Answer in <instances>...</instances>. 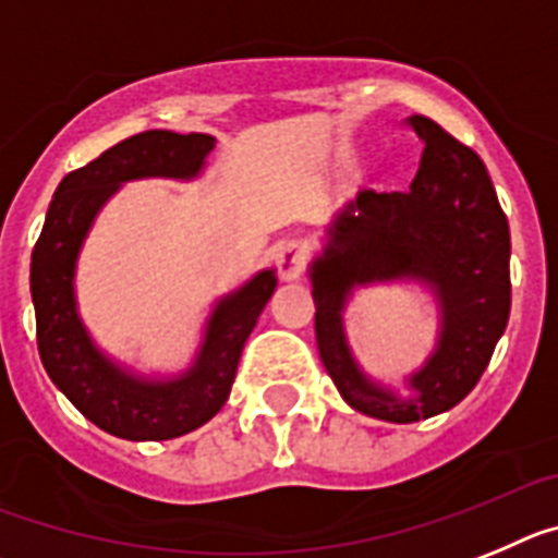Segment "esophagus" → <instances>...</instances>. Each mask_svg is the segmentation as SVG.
Segmentation results:
<instances>
[{"mask_svg":"<svg viewBox=\"0 0 558 558\" xmlns=\"http://www.w3.org/2000/svg\"><path fill=\"white\" fill-rule=\"evenodd\" d=\"M306 244H300V241H289V244H283L278 250V275L280 280H286V283H292V280H298L300 275H303V266H306Z\"/></svg>","mask_w":558,"mask_h":558,"instance_id":"1","label":"esophagus"}]
</instances>
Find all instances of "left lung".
Segmentation results:
<instances>
[{"instance_id": "1", "label": "left lung", "mask_w": 558, "mask_h": 558, "mask_svg": "<svg viewBox=\"0 0 558 558\" xmlns=\"http://www.w3.org/2000/svg\"><path fill=\"white\" fill-rule=\"evenodd\" d=\"M424 157L401 193L365 191L331 216L308 260L319 360L356 413L413 424L452 410L486 371L511 312V235L486 165L435 120L413 114ZM418 284L436 303L439 333L401 386L359 365L344 331L352 294Z\"/></svg>"}]
</instances>
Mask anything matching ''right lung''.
Here are the masks:
<instances>
[{
  "mask_svg": "<svg viewBox=\"0 0 558 558\" xmlns=\"http://www.w3.org/2000/svg\"><path fill=\"white\" fill-rule=\"evenodd\" d=\"M216 148L210 134L154 129L134 134L89 165L66 173L47 210L31 260L38 353L52 385L104 433L125 440L187 435L230 399L241 351L278 286L272 266L213 303L187 367L137 371L98 345L77 308V258L109 198L137 179L193 182Z\"/></svg>",
  "mask_w": 558,
  "mask_h": 558,
  "instance_id": "add662e5",
  "label": "right lung"
}]
</instances>
